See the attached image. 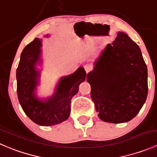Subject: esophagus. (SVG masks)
Here are the masks:
<instances>
[{
  "mask_svg": "<svg viewBox=\"0 0 157 157\" xmlns=\"http://www.w3.org/2000/svg\"><path fill=\"white\" fill-rule=\"evenodd\" d=\"M84 69H85V71H86V73H88L89 71H90V70L92 69V67L90 65V64H86V65H84Z\"/></svg>",
  "mask_w": 157,
  "mask_h": 157,
  "instance_id": "esophagus-1",
  "label": "esophagus"
}]
</instances>
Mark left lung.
Returning <instances> with one entry per match:
<instances>
[{
    "instance_id": "left-lung-1",
    "label": "left lung",
    "mask_w": 157,
    "mask_h": 157,
    "mask_svg": "<svg viewBox=\"0 0 157 157\" xmlns=\"http://www.w3.org/2000/svg\"><path fill=\"white\" fill-rule=\"evenodd\" d=\"M86 80L98 116L124 123L137 115L147 99V67L138 45L123 32L97 57Z\"/></svg>"
}]
</instances>
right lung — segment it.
<instances>
[{"mask_svg": "<svg viewBox=\"0 0 157 157\" xmlns=\"http://www.w3.org/2000/svg\"><path fill=\"white\" fill-rule=\"evenodd\" d=\"M49 37V35L44 38ZM42 39L36 38L22 52L17 69V96L26 115L36 124L53 126L61 124L69 118L71 100L77 93L79 85L86 79V71L80 67L73 74L61 77L53 95L39 98L37 86L40 84L42 68Z\"/></svg>", "mask_w": 157, "mask_h": 157, "instance_id": "add662e5", "label": "right lung"}]
</instances>
